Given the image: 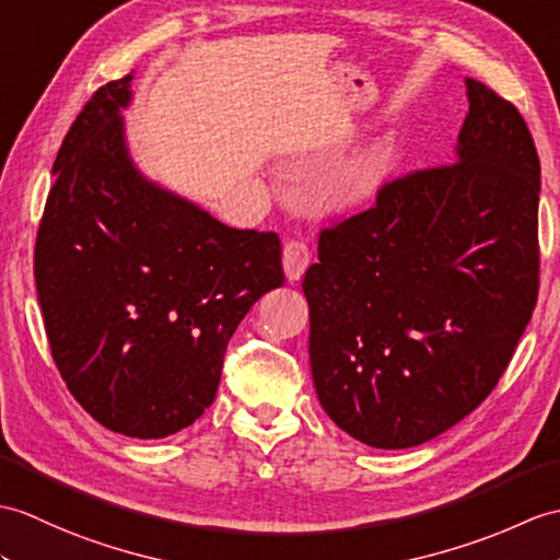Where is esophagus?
<instances>
[{"instance_id":"esophagus-1","label":"esophagus","mask_w":560,"mask_h":560,"mask_svg":"<svg viewBox=\"0 0 560 560\" xmlns=\"http://www.w3.org/2000/svg\"><path fill=\"white\" fill-rule=\"evenodd\" d=\"M310 265V248L305 241H289L283 245V269L289 281H298Z\"/></svg>"}]
</instances>
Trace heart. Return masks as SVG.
<instances>
[{"mask_svg": "<svg viewBox=\"0 0 560 560\" xmlns=\"http://www.w3.org/2000/svg\"><path fill=\"white\" fill-rule=\"evenodd\" d=\"M386 168V154L382 152H372L360 164L350 168L346 180H343V190L350 198H360V195H368L374 190V186L380 184Z\"/></svg>", "mask_w": 560, "mask_h": 560, "instance_id": "b5f03b06", "label": "heart"}]
</instances>
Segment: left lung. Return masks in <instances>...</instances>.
I'll return each instance as SVG.
<instances>
[{"label":"left lung","instance_id":"obj_1","mask_svg":"<svg viewBox=\"0 0 560 560\" xmlns=\"http://www.w3.org/2000/svg\"><path fill=\"white\" fill-rule=\"evenodd\" d=\"M456 162L415 168L319 231L310 368L343 432L410 448L499 384L539 295V154L513 102L467 78Z\"/></svg>","mask_w":560,"mask_h":560}]
</instances>
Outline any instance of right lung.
I'll return each instance as SVG.
<instances>
[{
	"mask_svg": "<svg viewBox=\"0 0 560 560\" xmlns=\"http://www.w3.org/2000/svg\"><path fill=\"white\" fill-rule=\"evenodd\" d=\"M131 78L97 88L63 138L33 269L71 396L116 434L162 439L212 406L233 331L283 283L281 241L136 172L119 116Z\"/></svg>",
	"mask_w": 560,
	"mask_h": 560,
	"instance_id": "obj_1",
	"label": "right lung"
}]
</instances>
